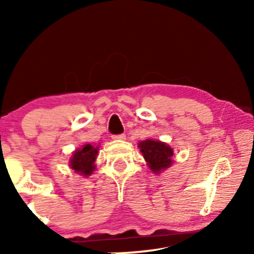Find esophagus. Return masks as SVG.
<instances>
[{"mask_svg":"<svg viewBox=\"0 0 254 254\" xmlns=\"http://www.w3.org/2000/svg\"><path fill=\"white\" fill-rule=\"evenodd\" d=\"M112 138L116 141H124L126 140V135L125 134H119V135H112Z\"/></svg>","mask_w":254,"mask_h":254,"instance_id":"obj_1","label":"esophagus"}]
</instances>
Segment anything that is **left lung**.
Segmentation results:
<instances>
[{
  "mask_svg": "<svg viewBox=\"0 0 254 254\" xmlns=\"http://www.w3.org/2000/svg\"><path fill=\"white\" fill-rule=\"evenodd\" d=\"M138 148L141 149L149 169L156 175L171 166L173 149L164 142L155 140L141 141Z\"/></svg>",
  "mask_w": 254,
  "mask_h": 254,
  "instance_id": "1",
  "label": "left lung"
}]
</instances>
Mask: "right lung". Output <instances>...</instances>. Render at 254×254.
Returning a JSON list of instances; mask_svg holds the SVG:
<instances>
[{
    "label": "right lung",
    "mask_w": 254,
    "mask_h": 254,
    "mask_svg": "<svg viewBox=\"0 0 254 254\" xmlns=\"http://www.w3.org/2000/svg\"><path fill=\"white\" fill-rule=\"evenodd\" d=\"M99 145L92 144H84L82 148L76 149L72 154L70 161H69V165L77 175L82 176H90L95 170V161L97 158V154H98Z\"/></svg>",
    "instance_id": "1"
}]
</instances>
